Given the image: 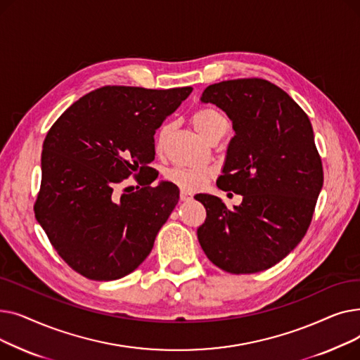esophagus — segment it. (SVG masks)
Listing matches in <instances>:
<instances>
[{"mask_svg": "<svg viewBox=\"0 0 360 360\" xmlns=\"http://www.w3.org/2000/svg\"><path fill=\"white\" fill-rule=\"evenodd\" d=\"M179 197H181V201H190L191 200V194L186 193V191H181Z\"/></svg>", "mask_w": 360, "mask_h": 360, "instance_id": "34e87169", "label": "esophagus"}]
</instances>
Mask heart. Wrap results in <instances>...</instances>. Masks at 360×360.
Segmentation results:
<instances>
[{
	"instance_id": "b5f03b06",
	"label": "heart",
	"mask_w": 360,
	"mask_h": 360,
	"mask_svg": "<svg viewBox=\"0 0 360 360\" xmlns=\"http://www.w3.org/2000/svg\"><path fill=\"white\" fill-rule=\"evenodd\" d=\"M191 124L200 136L205 140H212L219 136H224L228 131L229 122L223 113L213 108H202L195 110L191 115ZM170 127L163 124L156 132V150L162 151L167 140ZM210 178V172L205 169H188V167H175L167 172V179L174 182L182 190L195 191L201 188Z\"/></svg>"
}]
</instances>
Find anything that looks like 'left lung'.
Wrapping results in <instances>:
<instances>
[{
    "instance_id": "1",
    "label": "left lung",
    "mask_w": 360,
    "mask_h": 360,
    "mask_svg": "<svg viewBox=\"0 0 360 360\" xmlns=\"http://www.w3.org/2000/svg\"><path fill=\"white\" fill-rule=\"evenodd\" d=\"M232 121L217 186L242 195L229 210L210 194H197L207 212L198 242L214 266L232 274L264 271L305 236L324 182L311 121L289 94L262 79H238L207 87Z\"/></svg>"
}]
</instances>
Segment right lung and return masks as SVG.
I'll list each match as a JSON object with an SVG mask.
<instances>
[{
    "label": "right lung",
    "instance_id": "right-lung-1",
    "mask_svg": "<svg viewBox=\"0 0 360 360\" xmlns=\"http://www.w3.org/2000/svg\"><path fill=\"white\" fill-rule=\"evenodd\" d=\"M191 91L105 86L74 102L48 131L34 216L74 271L117 280L150 254L179 200L172 182L151 186L155 132ZM131 174L138 190L120 195L117 184Z\"/></svg>",
    "mask_w": 360,
    "mask_h": 360
}]
</instances>
